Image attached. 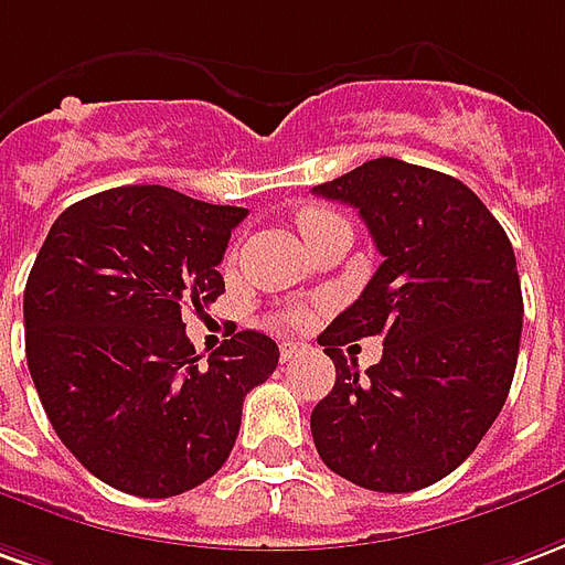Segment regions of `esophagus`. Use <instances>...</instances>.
Here are the masks:
<instances>
[{
  "label": "esophagus",
  "instance_id": "esophagus-1",
  "mask_svg": "<svg viewBox=\"0 0 565 565\" xmlns=\"http://www.w3.org/2000/svg\"><path fill=\"white\" fill-rule=\"evenodd\" d=\"M307 353H310V344H305V341H289V344H282V348H279L282 363H295V360H301V356H307Z\"/></svg>",
  "mask_w": 565,
  "mask_h": 565
}]
</instances>
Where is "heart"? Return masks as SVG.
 I'll list each match as a JSON object with an SVG mask.
<instances>
[{"instance_id":"1","label":"heart","mask_w":565,"mask_h":565,"mask_svg":"<svg viewBox=\"0 0 565 565\" xmlns=\"http://www.w3.org/2000/svg\"><path fill=\"white\" fill-rule=\"evenodd\" d=\"M329 221H338V215L326 212V209H305V212L298 215V227H301V233H305V239H307L310 233L320 231V227H326ZM279 322L298 326V322H305V310H286V313L279 317Z\"/></svg>"}]
</instances>
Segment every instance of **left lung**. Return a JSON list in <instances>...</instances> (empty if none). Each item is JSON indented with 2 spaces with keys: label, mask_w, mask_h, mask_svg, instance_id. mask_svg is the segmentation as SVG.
I'll return each mask as SVG.
<instances>
[{
  "label": "left lung",
  "mask_w": 565,
  "mask_h": 565,
  "mask_svg": "<svg viewBox=\"0 0 565 565\" xmlns=\"http://www.w3.org/2000/svg\"><path fill=\"white\" fill-rule=\"evenodd\" d=\"M313 193L353 205L384 258L320 334L334 387L310 415L317 452L363 489L415 492L452 473L508 399L523 332L511 239L468 184L403 159ZM369 333L385 353L360 376L340 348Z\"/></svg>",
  "instance_id": "1"
}]
</instances>
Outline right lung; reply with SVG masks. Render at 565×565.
Listing matches in <instances>:
<instances>
[{"label":"right lung","mask_w":565,"mask_h":565,"mask_svg":"<svg viewBox=\"0 0 565 565\" xmlns=\"http://www.w3.org/2000/svg\"><path fill=\"white\" fill-rule=\"evenodd\" d=\"M245 215L169 186H116L73 202L39 248L26 365L54 434L119 492L169 498L215 477L245 394L279 363L274 338L245 329L202 369L181 320L224 295L217 264Z\"/></svg>","instance_id":"right-lung-1"}]
</instances>
